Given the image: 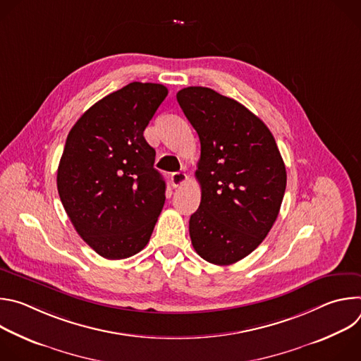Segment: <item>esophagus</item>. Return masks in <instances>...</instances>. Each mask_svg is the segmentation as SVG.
<instances>
[{"label":"esophagus","instance_id":"1","mask_svg":"<svg viewBox=\"0 0 361 361\" xmlns=\"http://www.w3.org/2000/svg\"><path fill=\"white\" fill-rule=\"evenodd\" d=\"M187 174L185 173H173L170 176V181H171V185L176 188V187H180L183 185L185 181H187Z\"/></svg>","mask_w":361,"mask_h":361}]
</instances>
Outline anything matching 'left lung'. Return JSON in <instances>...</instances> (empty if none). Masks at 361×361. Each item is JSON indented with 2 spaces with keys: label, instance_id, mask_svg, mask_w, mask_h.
I'll use <instances>...</instances> for the list:
<instances>
[{
  "label": "left lung",
  "instance_id": "1",
  "mask_svg": "<svg viewBox=\"0 0 361 361\" xmlns=\"http://www.w3.org/2000/svg\"><path fill=\"white\" fill-rule=\"evenodd\" d=\"M177 101L198 134L195 177L201 202L190 217L194 250L230 266L262 244L286 191L287 174L267 126L238 101L207 87H187Z\"/></svg>",
  "mask_w": 361,
  "mask_h": 361
}]
</instances>
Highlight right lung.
Segmentation results:
<instances>
[{"label":"right lung","instance_id":"1","mask_svg":"<svg viewBox=\"0 0 361 361\" xmlns=\"http://www.w3.org/2000/svg\"><path fill=\"white\" fill-rule=\"evenodd\" d=\"M169 90L130 82L90 107L68 133L57 171L61 202L80 237L109 260L141 251L166 201L144 130Z\"/></svg>","mask_w":361,"mask_h":361}]
</instances>
